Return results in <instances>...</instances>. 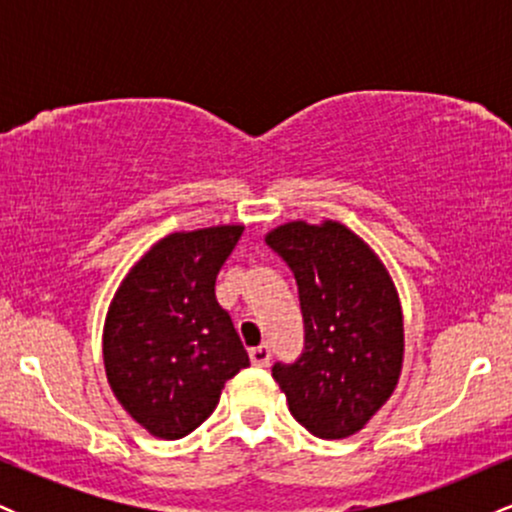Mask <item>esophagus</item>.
Here are the masks:
<instances>
[{
	"mask_svg": "<svg viewBox=\"0 0 512 512\" xmlns=\"http://www.w3.org/2000/svg\"><path fill=\"white\" fill-rule=\"evenodd\" d=\"M269 358H272V351H269L267 344H260V346H255V349H250L252 366H260V368L269 366Z\"/></svg>",
	"mask_w": 512,
	"mask_h": 512,
	"instance_id": "esophagus-1",
	"label": "esophagus"
}]
</instances>
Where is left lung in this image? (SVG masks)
Instances as JSON below:
<instances>
[{
	"label": "left lung",
	"instance_id": "obj_1",
	"mask_svg": "<svg viewBox=\"0 0 512 512\" xmlns=\"http://www.w3.org/2000/svg\"><path fill=\"white\" fill-rule=\"evenodd\" d=\"M267 245L298 284L305 349L272 375L298 424L317 438H349L395 392L404 315L395 281L363 238L339 221H289Z\"/></svg>",
	"mask_w": 512,
	"mask_h": 512
}]
</instances>
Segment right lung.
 <instances>
[{"label":"right lung","instance_id":"right-lung-1","mask_svg":"<svg viewBox=\"0 0 512 512\" xmlns=\"http://www.w3.org/2000/svg\"><path fill=\"white\" fill-rule=\"evenodd\" d=\"M245 226L178 231L134 262L103 325L105 375L122 409L151 436L178 440L209 419L226 380L250 366L216 274Z\"/></svg>","mask_w":512,"mask_h":512}]
</instances>
